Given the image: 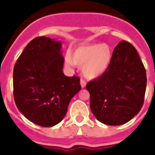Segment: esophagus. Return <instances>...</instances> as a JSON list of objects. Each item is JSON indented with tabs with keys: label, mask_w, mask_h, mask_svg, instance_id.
Here are the masks:
<instances>
[{
	"label": "esophagus",
	"mask_w": 155,
	"mask_h": 155,
	"mask_svg": "<svg viewBox=\"0 0 155 155\" xmlns=\"http://www.w3.org/2000/svg\"><path fill=\"white\" fill-rule=\"evenodd\" d=\"M80 84H81V87L82 88H83V87H84L86 86V82L84 81L83 80V79H81Z\"/></svg>",
	"instance_id": "obj_1"
}]
</instances>
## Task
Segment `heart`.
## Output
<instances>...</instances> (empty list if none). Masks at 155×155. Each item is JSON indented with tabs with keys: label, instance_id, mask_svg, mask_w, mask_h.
<instances>
[{
	"label": "heart",
	"instance_id": "obj_1",
	"mask_svg": "<svg viewBox=\"0 0 155 155\" xmlns=\"http://www.w3.org/2000/svg\"><path fill=\"white\" fill-rule=\"evenodd\" d=\"M113 58V52L107 44H88L67 52L64 62L68 68L81 66L83 76L89 80L98 78L106 72Z\"/></svg>",
	"mask_w": 155,
	"mask_h": 155
}]
</instances>
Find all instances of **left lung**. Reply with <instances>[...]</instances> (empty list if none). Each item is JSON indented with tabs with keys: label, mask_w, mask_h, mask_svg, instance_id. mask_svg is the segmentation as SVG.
Listing matches in <instances>:
<instances>
[{
	"label": "left lung",
	"mask_w": 155,
	"mask_h": 155,
	"mask_svg": "<svg viewBox=\"0 0 155 155\" xmlns=\"http://www.w3.org/2000/svg\"><path fill=\"white\" fill-rule=\"evenodd\" d=\"M146 86V71L136 49L121 41L106 72L86 85L93 115L106 125L126 124L142 108Z\"/></svg>",
	"instance_id": "obj_1"
}]
</instances>
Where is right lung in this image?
<instances>
[{
	"label": "right lung",
	"instance_id": "right-lung-1",
	"mask_svg": "<svg viewBox=\"0 0 155 155\" xmlns=\"http://www.w3.org/2000/svg\"><path fill=\"white\" fill-rule=\"evenodd\" d=\"M61 41L39 36L28 42L14 67V98L29 121L53 127L64 118L80 78L65 76Z\"/></svg>",
	"mask_w": 155,
	"mask_h": 155
}]
</instances>
